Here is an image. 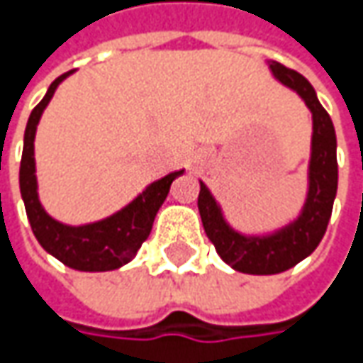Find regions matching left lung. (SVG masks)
<instances>
[{
    "label": "left lung",
    "mask_w": 363,
    "mask_h": 363,
    "mask_svg": "<svg viewBox=\"0 0 363 363\" xmlns=\"http://www.w3.org/2000/svg\"><path fill=\"white\" fill-rule=\"evenodd\" d=\"M271 70L281 84L299 94L313 115L309 191L299 218L272 234L246 236L224 220L214 196L202 182L198 196L203 230L216 246V252L234 271L246 274H277L293 269L309 257L328 230L337 194V139L331 117L317 101L315 89L303 74L279 62H271Z\"/></svg>",
    "instance_id": "obj_1"
}]
</instances>
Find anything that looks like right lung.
Wrapping results in <instances>:
<instances>
[{"instance_id": "obj_1", "label": "right lung", "mask_w": 363, "mask_h": 363, "mask_svg": "<svg viewBox=\"0 0 363 363\" xmlns=\"http://www.w3.org/2000/svg\"><path fill=\"white\" fill-rule=\"evenodd\" d=\"M70 72H64L50 84L46 96L35 105L32 111L26 133H23V153L20 165V191L26 214L30 220L32 232L42 244V248L56 257L70 269L86 272L115 271L123 264H127L135 258L141 244L145 242L155 214L165 202L172 182L177 175L184 174V169L167 174L151 186H147L129 206H125L117 214L84 224V226H68L46 214L42 203L38 200V182H35V160H34V139L35 127L44 108L48 106L54 91L64 78L70 77Z\"/></svg>"}]
</instances>
